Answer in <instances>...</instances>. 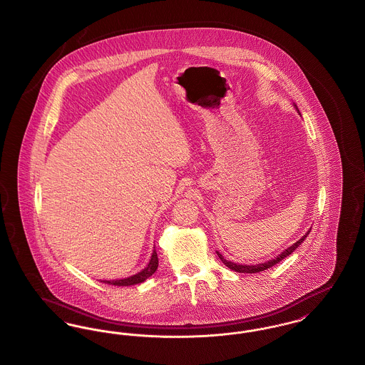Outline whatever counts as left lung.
I'll use <instances>...</instances> for the list:
<instances>
[{
    "label": "left lung",
    "mask_w": 365,
    "mask_h": 365,
    "mask_svg": "<svg viewBox=\"0 0 365 365\" xmlns=\"http://www.w3.org/2000/svg\"><path fill=\"white\" fill-rule=\"evenodd\" d=\"M308 234H309V231H308L299 241H297L294 245H292L290 247H287L282 255L277 256V259L267 261V262H262V264H256V265H240V264H234V262H231V261H227L220 253H217V256H219L220 260L226 264L230 269H234V271H237V272H243V274H256V272H261V271H264V269H268V268L274 267L275 264H278L279 261L283 260V259L287 257V256H290V255L294 252L295 249L301 245V242L308 237Z\"/></svg>",
    "instance_id": "1"
}]
</instances>
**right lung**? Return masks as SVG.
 Here are the masks:
<instances>
[{
	"mask_svg": "<svg viewBox=\"0 0 365 365\" xmlns=\"http://www.w3.org/2000/svg\"><path fill=\"white\" fill-rule=\"evenodd\" d=\"M157 267H158V257H157L156 249H155L148 267L145 269H142L140 272H138L137 275H133V277L127 279L103 280V282L108 283V284H113V286H133V284H138V283H142L143 280H146L149 277H152L156 272Z\"/></svg>",
	"mask_w": 365,
	"mask_h": 365,
	"instance_id": "add662e5",
	"label": "right lung"
}]
</instances>
